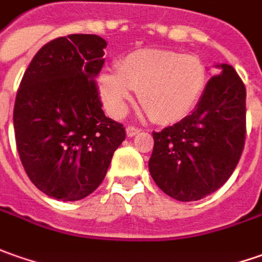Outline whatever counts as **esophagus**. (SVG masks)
<instances>
[{
  "mask_svg": "<svg viewBox=\"0 0 262 262\" xmlns=\"http://www.w3.org/2000/svg\"><path fill=\"white\" fill-rule=\"evenodd\" d=\"M139 132V129H136V127H133V126H129V127L126 129V136H127V138H133V136H136Z\"/></svg>",
  "mask_w": 262,
  "mask_h": 262,
  "instance_id": "obj_1",
  "label": "esophagus"
}]
</instances>
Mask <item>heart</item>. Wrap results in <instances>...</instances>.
<instances>
[{"label": "heart", "instance_id": "obj_1", "mask_svg": "<svg viewBox=\"0 0 262 262\" xmlns=\"http://www.w3.org/2000/svg\"><path fill=\"white\" fill-rule=\"evenodd\" d=\"M202 60L180 52L138 49L104 71L97 79L98 94L112 117H122L135 91L146 116L161 124L183 120L193 112L206 86Z\"/></svg>", "mask_w": 262, "mask_h": 262}]
</instances>
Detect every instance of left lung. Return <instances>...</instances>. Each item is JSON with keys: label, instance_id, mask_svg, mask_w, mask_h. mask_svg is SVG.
Wrapping results in <instances>:
<instances>
[{"label": "left lung", "instance_id": "8db88e82", "mask_svg": "<svg viewBox=\"0 0 262 262\" xmlns=\"http://www.w3.org/2000/svg\"><path fill=\"white\" fill-rule=\"evenodd\" d=\"M209 79L193 114L154 132L149 172L180 202L200 200L228 181L245 142V85L228 63Z\"/></svg>", "mask_w": 262, "mask_h": 262}]
</instances>
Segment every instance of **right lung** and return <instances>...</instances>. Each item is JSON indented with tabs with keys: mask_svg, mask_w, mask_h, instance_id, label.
Returning a JSON list of instances; mask_svg holds the SVG:
<instances>
[{
	"mask_svg": "<svg viewBox=\"0 0 262 262\" xmlns=\"http://www.w3.org/2000/svg\"><path fill=\"white\" fill-rule=\"evenodd\" d=\"M105 46L97 34L49 41L17 91L13 122L21 164L33 184L56 200L93 193L126 138L122 124L105 117L95 86Z\"/></svg>",
	"mask_w": 262,
	"mask_h": 262,
	"instance_id": "add662e5",
	"label": "right lung"
}]
</instances>
